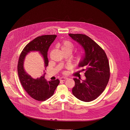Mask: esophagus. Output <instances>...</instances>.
I'll return each instance as SVG.
<instances>
[{
  "label": "esophagus",
  "instance_id": "obj_1",
  "mask_svg": "<svg viewBox=\"0 0 130 130\" xmlns=\"http://www.w3.org/2000/svg\"><path fill=\"white\" fill-rule=\"evenodd\" d=\"M67 79H68V77H62L60 78V81H65Z\"/></svg>",
  "mask_w": 130,
  "mask_h": 130
}]
</instances>
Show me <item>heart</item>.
<instances>
[{"mask_svg": "<svg viewBox=\"0 0 130 130\" xmlns=\"http://www.w3.org/2000/svg\"><path fill=\"white\" fill-rule=\"evenodd\" d=\"M60 47L62 51L70 52L71 53H72L73 50L74 49V45L72 42L69 40L63 41L60 44ZM84 58V55L83 53H81L78 54L75 57V60L76 61L79 62L83 61Z\"/></svg>", "mask_w": 130, "mask_h": 130, "instance_id": "heart-1", "label": "heart"}]
</instances>
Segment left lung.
Masks as SVG:
<instances>
[{
  "label": "left lung",
  "instance_id": "left-lung-1",
  "mask_svg": "<svg viewBox=\"0 0 130 130\" xmlns=\"http://www.w3.org/2000/svg\"><path fill=\"white\" fill-rule=\"evenodd\" d=\"M85 50L84 58L79 67L84 68L86 78L80 82L74 78L72 93L78 100L89 102L96 99L104 92L110 76L109 60L105 51L88 36L83 34H69Z\"/></svg>",
  "mask_w": 130,
  "mask_h": 130
}]
</instances>
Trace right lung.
I'll return each mask as SVG.
<instances>
[{
	"label": "right lung",
	"instance_id": "add662e5",
	"mask_svg": "<svg viewBox=\"0 0 130 130\" xmlns=\"http://www.w3.org/2000/svg\"><path fill=\"white\" fill-rule=\"evenodd\" d=\"M56 37V35H44L36 37L25 46L19 56L18 72L20 82L27 93L37 101H44L51 97L59 84V80L56 79L46 81L44 71L37 78L29 72L27 73L24 69V60L26 56L31 52H37L44 60V67L46 70L48 65L47 52Z\"/></svg>",
	"mask_w": 130,
	"mask_h": 130
}]
</instances>
